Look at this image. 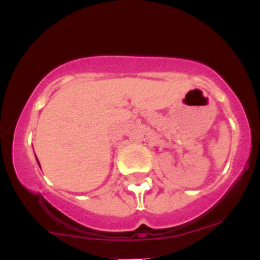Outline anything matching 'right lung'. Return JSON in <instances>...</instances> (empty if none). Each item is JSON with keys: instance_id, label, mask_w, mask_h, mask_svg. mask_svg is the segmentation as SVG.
Here are the masks:
<instances>
[{"instance_id": "obj_1", "label": "right lung", "mask_w": 260, "mask_h": 260, "mask_svg": "<svg viewBox=\"0 0 260 260\" xmlns=\"http://www.w3.org/2000/svg\"><path fill=\"white\" fill-rule=\"evenodd\" d=\"M37 160H38V159H37ZM38 162H39V161H38ZM39 165H40V164H39Z\"/></svg>"}]
</instances>
